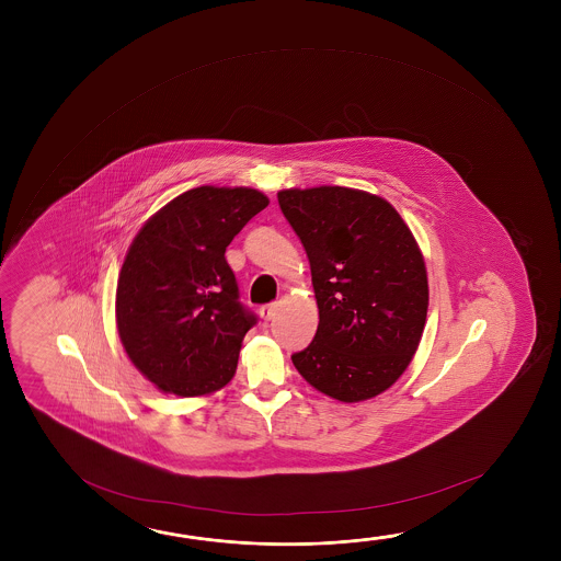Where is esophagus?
<instances>
[{"label": "esophagus", "mask_w": 561, "mask_h": 561, "mask_svg": "<svg viewBox=\"0 0 561 561\" xmlns=\"http://www.w3.org/2000/svg\"><path fill=\"white\" fill-rule=\"evenodd\" d=\"M276 311V304L264 305V307H260V317H262V321H272Z\"/></svg>", "instance_id": "obj_1"}]
</instances>
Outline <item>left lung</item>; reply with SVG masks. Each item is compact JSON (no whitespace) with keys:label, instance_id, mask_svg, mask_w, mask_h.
Listing matches in <instances>:
<instances>
[{"label":"left lung","instance_id":"8db88e82","mask_svg":"<svg viewBox=\"0 0 561 561\" xmlns=\"http://www.w3.org/2000/svg\"><path fill=\"white\" fill-rule=\"evenodd\" d=\"M277 202L311 264L319 327L291 356L309 386L342 403L383 393L423 339L428 277L413 232L374 193L319 185Z\"/></svg>","mask_w":561,"mask_h":561}]
</instances>
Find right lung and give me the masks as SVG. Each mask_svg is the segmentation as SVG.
Listing matches in <instances>:
<instances>
[{
    "instance_id": "1",
    "label": "right lung",
    "mask_w": 561,
    "mask_h": 561,
    "mask_svg": "<svg viewBox=\"0 0 561 561\" xmlns=\"http://www.w3.org/2000/svg\"><path fill=\"white\" fill-rule=\"evenodd\" d=\"M267 203L252 187L202 185L165 203L130 242L115 321L133 366L162 393L209 396L234 377L256 317L239 304L225 250Z\"/></svg>"
}]
</instances>
